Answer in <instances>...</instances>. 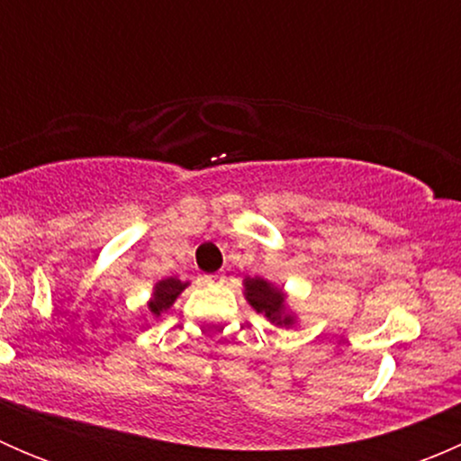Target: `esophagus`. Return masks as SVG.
Returning <instances> with one entry per match:
<instances>
[{"mask_svg":"<svg viewBox=\"0 0 461 461\" xmlns=\"http://www.w3.org/2000/svg\"><path fill=\"white\" fill-rule=\"evenodd\" d=\"M204 283H207V285H222V283H225V276H222L221 272L209 274V276H204Z\"/></svg>","mask_w":461,"mask_h":461,"instance_id":"obj_1","label":"esophagus"}]
</instances>
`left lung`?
Wrapping results in <instances>:
<instances>
[{
  "instance_id": "1",
  "label": "left lung",
  "mask_w": 461,
  "mask_h": 461,
  "mask_svg": "<svg viewBox=\"0 0 461 461\" xmlns=\"http://www.w3.org/2000/svg\"><path fill=\"white\" fill-rule=\"evenodd\" d=\"M243 285H245V299H248V303L252 305L258 314H263L269 323L281 325V328L283 325H285V328L294 325V317L287 312L285 294H283L281 287L272 285V283L265 281V278L260 276L257 278L248 276L243 281Z\"/></svg>"
}]
</instances>
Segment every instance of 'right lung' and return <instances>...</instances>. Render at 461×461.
<instances>
[{
	"instance_id": "obj_1",
	"label": "right lung",
	"mask_w": 461,
	"mask_h": 461,
	"mask_svg": "<svg viewBox=\"0 0 461 461\" xmlns=\"http://www.w3.org/2000/svg\"><path fill=\"white\" fill-rule=\"evenodd\" d=\"M187 285L189 283H183L180 278L174 276L165 278V281H158L156 285H153L151 301H149V310H151L153 317H160L162 312H167V310L176 303V299L183 294V290Z\"/></svg>"
}]
</instances>
